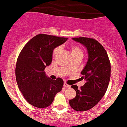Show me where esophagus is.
<instances>
[{
	"label": "esophagus",
	"mask_w": 127,
	"mask_h": 127,
	"mask_svg": "<svg viewBox=\"0 0 127 127\" xmlns=\"http://www.w3.org/2000/svg\"><path fill=\"white\" fill-rule=\"evenodd\" d=\"M63 86L65 88H70L71 87V86L69 85H68V84H67V83H64V85H63Z\"/></svg>",
	"instance_id": "34e87169"
}]
</instances>
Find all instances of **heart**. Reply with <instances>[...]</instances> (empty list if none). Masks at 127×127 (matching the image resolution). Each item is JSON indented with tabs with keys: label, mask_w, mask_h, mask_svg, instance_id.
<instances>
[{
	"label": "heart",
	"mask_w": 127,
	"mask_h": 127,
	"mask_svg": "<svg viewBox=\"0 0 127 127\" xmlns=\"http://www.w3.org/2000/svg\"><path fill=\"white\" fill-rule=\"evenodd\" d=\"M59 48H56L53 51V56H56L59 52ZM70 53L72 58L74 57H81L82 58L83 56V52L82 49L78 45H73L70 47Z\"/></svg>",
	"instance_id": "obj_1"
}]
</instances>
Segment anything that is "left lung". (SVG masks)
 <instances>
[{
    "mask_svg": "<svg viewBox=\"0 0 127 127\" xmlns=\"http://www.w3.org/2000/svg\"><path fill=\"white\" fill-rule=\"evenodd\" d=\"M72 39L86 48L88 60L81 72L82 78L86 82L80 89L72 85L76 95L69 103L75 111H85L95 106L106 93L110 80L111 64L106 50L96 40L86 37Z\"/></svg>",
    "mask_w": 127,
    "mask_h": 127,
    "instance_id": "obj_1",
    "label": "left lung"
}]
</instances>
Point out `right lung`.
Returning <instances> with one entry per match:
<instances>
[{
	"label": "right lung",
	"instance_id": "obj_1",
	"mask_svg": "<svg viewBox=\"0 0 127 127\" xmlns=\"http://www.w3.org/2000/svg\"><path fill=\"white\" fill-rule=\"evenodd\" d=\"M67 38L39 34L28 41L21 51L16 66L18 86L25 99L39 108L49 106L58 92L62 90L61 78L52 80L44 71L52 63V53Z\"/></svg>",
	"mask_w": 127,
	"mask_h": 127
}]
</instances>
